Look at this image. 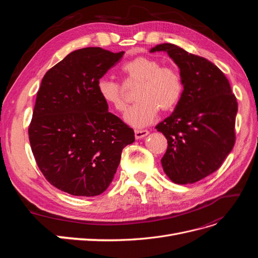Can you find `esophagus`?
<instances>
[{
    "label": "esophagus",
    "instance_id": "obj_1",
    "mask_svg": "<svg viewBox=\"0 0 258 258\" xmlns=\"http://www.w3.org/2000/svg\"><path fill=\"white\" fill-rule=\"evenodd\" d=\"M150 132H148V130H136L135 131V137L136 139H143L144 137H146Z\"/></svg>",
    "mask_w": 258,
    "mask_h": 258
}]
</instances>
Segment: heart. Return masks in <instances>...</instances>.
Segmentation results:
<instances>
[{"label":"heart","mask_w":258,"mask_h":258,"mask_svg":"<svg viewBox=\"0 0 258 258\" xmlns=\"http://www.w3.org/2000/svg\"><path fill=\"white\" fill-rule=\"evenodd\" d=\"M121 73L129 84H138L136 99L138 102L124 115L130 126L142 128L150 124L159 110L170 112L182 98L184 85L182 76L172 67H162L155 58L140 56L126 62ZM100 98L117 112L126 110L127 101L119 83L100 79L97 83Z\"/></svg>","instance_id":"b5f03b06"}]
</instances>
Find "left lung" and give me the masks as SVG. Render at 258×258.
I'll use <instances>...</instances> for the list:
<instances>
[{
    "mask_svg": "<svg viewBox=\"0 0 258 258\" xmlns=\"http://www.w3.org/2000/svg\"><path fill=\"white\" fill-rule=\"evenodd\" d=\"M155 51H167L184 85L174 112L156 126L168 140L161 165L173 183L192 184L220 168L235 145L237 99L224 73L206 58L170 43Z\"/></svg>",
    "mask_w": 258,
    "mask_h": 258,
    "instance_id": "obj_1",
    "label": "left lung"
}]
</instances>
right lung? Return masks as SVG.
Wrapping results in <instances>:
<instances>
[{
    "label": "right lung",
    "instance_id": "right-lung-1",
    "mask_svg": "<svg viewBox=\"0 0 258 258\" xmlns=\"http://www.w3.org/2000/svg\"><path fill=\"white\" fill-rule=\"evenodd\" d=\"M124 51L87 47L69 53L44 75L29 126L41 172L58 189L93 197L113 181L135 131L108 112L97 83Z\"/></svg>",
    "mask_w": 258,
    "mask_h": 258
}]
</instances>
